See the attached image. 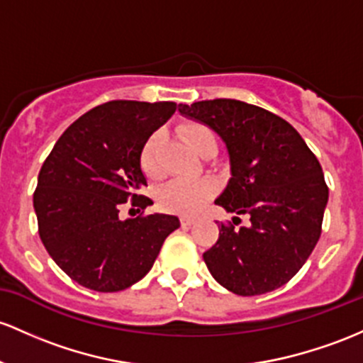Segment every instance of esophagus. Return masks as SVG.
<instances>
[{
	"label": "esophagus",
	"instance_id": "1",
	"mask_svg": "<svg viewBox=\"0 0 363 363\" xmlns=\"http://www.w3.org/2000/svg\"><path fill=\"white\" fill-rule=\"evenodd\" d=\"M194 222H196V218H194V217H188V215H184V217H181V224L184 225V227L193 225Z\"/></svg>",
	"mask_w": 363,
	"mask_h": 363
}]
</instances>
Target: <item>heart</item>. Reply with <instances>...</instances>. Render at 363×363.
I'll return each instance as SVG.
<instances>
[{"label": "heart", "instance_id": "heart-1", "mask_svg": "<svg viewBox=\"0 0 363 363\" xmlns=\"http://www.w3.org/2000/svg\"><path fill=\"white\" fill-rule=\"evenodd\" d=\"M181 134L198 153L206 145V141L215 139L212 130L203 123H189V125L181 127ZM158 145H160V134H153L145 143L141 151V167L150 177L158 175ZM213 193L215 184L212 179H194V181L177 179L158 191V205L167 212L196 215L201 212Z\"/></svg>", "mask_w": 363, "mask_h": 363}]
</instances>
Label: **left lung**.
<instances>
[{"label":"left lung","mask_w":363,"mask_h":363,"mask_svg":"<svg viewBox=\"0 0 363 363\" xmlns=\"http://www.w3.org/2000/svg\"><path fill=\"white\" fill-rule=\"evenodd\" d=\"M224 141L230 177L215 200L248 227L220 225L203 260L215 281L241 296L281 288L303 267L320 238L329 189L322 167L291 123L238 99L179 105Z\"/></svg>","instance_id":"left-lung-1"}]
</instances>
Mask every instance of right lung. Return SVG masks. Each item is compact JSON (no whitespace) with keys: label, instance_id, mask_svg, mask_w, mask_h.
Listing matches in <instances>:
<instances>
[{"label":"right lung","instance_id":"add662e5","mask_svg":"<svg viewBox=\"0 0 363 363\" xmlns=\"http://www.w3.org/2000/svg\"><path fill=\"white\" fill-rule=\"evenodd\" d=\"M177 110L174 101L103 103L79 117L43 163L34 193L39 236L46 252L77 284L99 293L141 281L172 230L175 215L121 220V205L146 186L141 151Z\"/></svg>","mask_w":363,"mask_h":363}]
</instances>
